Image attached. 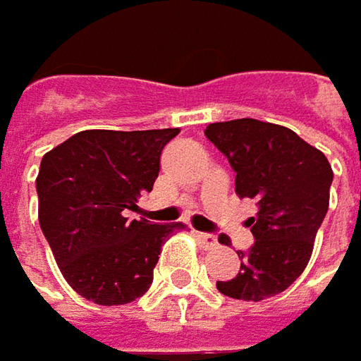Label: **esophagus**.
Returning a JSON list of instances; mask_svg holds the SVG:
<instances>
[{"label":"esophagus","mask_w":361,"mask_h":361,"mask_svg":"<svg viewBox=\"0 0 361 361\" xmlns=\"http://www.w3.org/2000/svg\"><path fill=\"white\" fill-rule=\"evenodd\" d=\"M196 238L204 248H214L218 246V236L216 234H208V232H196Z\"/></svg>","instance_id":"1"}]
</instances>
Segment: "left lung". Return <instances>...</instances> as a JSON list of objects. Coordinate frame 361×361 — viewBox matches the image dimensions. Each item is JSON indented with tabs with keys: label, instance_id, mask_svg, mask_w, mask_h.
Listing matches in <instances>:
<instances>
[{
	"label": "left lung",
	"instance_id": "8db88e82",
	"mask_svg": "<svg viewBox=\"0 0 361 361\" xmlns=\"http://www.w3.org/2000/svg\"><path fill=\"white\" fill-rule=\"evenodd\" d=\"M206 137L236 171V194L257 202L248 218L255 244L238 252L240 273L218 281L222 295L262 301L305 271L329 208L334 171L322 151L283 125L257 118L210 123Z\"/></svg>",
	"mask_w": 361,
	"mask_h": 361
}]
</instances>
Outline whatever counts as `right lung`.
Here are the masks:
<instances>
[{
	"label": "right lung",
	"instance_id": "obj_1",
	"mask_svg": "<svg viewBox=\"0 0 361 361\" xmlns=\"http://www.w3.org/2000/svg\"><path fill=\"white\" fill-rule=\"evenodd\" d=\"M180 129L72 135L42 157L38 220L58 269L97 305H125L153 283L161 244L183 224L131 220L137 197L153 190L159 155Z\"/></svg>",
	"mask_w": 361,
	"mask_h": 361
}]
</instances>
